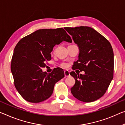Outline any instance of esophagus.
Returning a JSON list of instances; mask_svg holds the SVG:
<instances>
[{
  "instance_id": "34e87169",
  "label": "esophagus",
  "mask_w": 125,
  "mask_h": 125,
  "mask_svg": "<svg viewBox=\"0 0 125 125\" xmlns=\"http://www.w3.org/2000/svg\"><path fill=\"white\" fill-rule=\"evenodd\" d=\"M64 74H65V77H68V76H70V72L68 70H66L64 71Z\"/></svg>"
}]
</instances>
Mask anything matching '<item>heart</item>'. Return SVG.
Returning a JSON list of instances; mask_svg holds the SVG:
<instances>
[{"instance_id": "b5f03b06", "label": "heart", "mask_w": 125, "mask_h": 125, "mask_svg": "<svg viewBox=\"0 0 125 125\" xmlns=\"http://www.w3.org/2000/svg\"><path fill=\"white\" fill-rule=\"evenodd\" d=\"M62 66L64 67V68H66V67L67 66V65L66 64H62Z\"/></svg>"}]
</instances>
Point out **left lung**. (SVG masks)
<instances>
[{"label": "left lung", "instance_id": "1", "mask_svg": "<svg viewBox=\"0 0 125 125\" xmlns=\"http://www.w3.org/2000/svg\"><path fill=\"white\" fill-rule=\"evenodd\" d=\"M79 50L74 70L85 74L70 75L75 83L71 88L75 98L84 102L95 101L104 94L114 77V55L110 43L94 29L88 26L65 27Z\"/></svg>", "mask_w": 125, "mask_h": 125}]
</instances>
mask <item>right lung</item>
<instances>
[{"label":"right lung","instance_id":"add662e5","mask_svg":"<svg viewBox=\"0 0 125 125\" xmlns=\"http://www.w3.org/2000/svg\"><path fill=\"white\" fill-rule=\"evenodd\" d=\"M62 41L72 42L62 28L41 29L22 38L14 50L11 72L17 91L25 100L39 103L51 97L56 83L64 77L60 68L51 73L42 70L45 62L51 60L53 47Z\"/></svg>","mask_w":125,"mask_h":125}]
</instances>
